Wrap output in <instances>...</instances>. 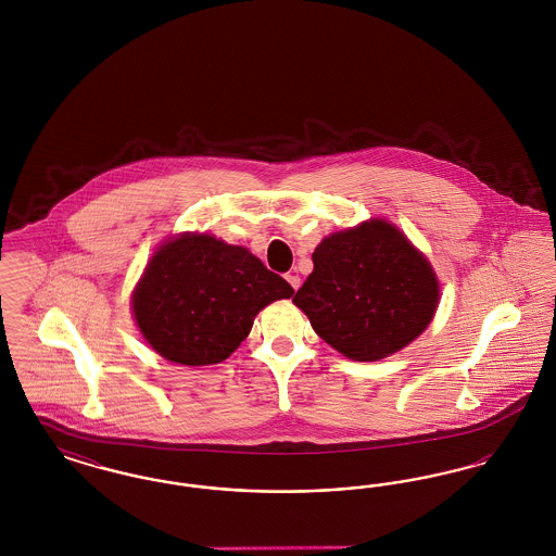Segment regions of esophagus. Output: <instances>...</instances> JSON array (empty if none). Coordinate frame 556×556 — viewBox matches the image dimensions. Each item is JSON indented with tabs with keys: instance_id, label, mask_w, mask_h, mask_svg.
I'll return each instance as SVG.
<instances>
[{
	"instance_id": "esophagus-1",
	"label": "esophagus",
	"mask_w": 556,
	"mask_h": 556,
	"mask_svg": "<svg viewBox=\"0 0 556 556\" xmlns=\"http://www.w3.org/2000/svg\"><path fill=\"white\" fill-rule=\"evenodd\" d=\"M286 279H288V283H290L293 290H298V288H300V283H302V281H300V277H298V273H288V275H286Z\"/></svg>"
}]
</instances>
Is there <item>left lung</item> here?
<instances>
[{
	"mask_svg": "<svg viewBox=\"0 0 556 556\" xmlns=\"http://www.w3.org/2000/svg\"><path fill=\"white\" fill-rule=\"evenodd\" d=\"M313 265L293 304L327 344L352 361H379L410 344L438 308L433 268L386 220L323 239Z\"/></svg>",
	"mask_w": 556,
	"mask_h": 556,
	"instance_id": "obj_1",
	"label": "left lung"
}]
</instances>
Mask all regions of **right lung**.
I'll use <instances>...</instances> for the list:
<instances>
[{
  "label": "right lung",
  "mask_w": 556,
  "mask_h": 556,
  "mask_svg": "<svg viewBox=\"0 0 556 556\" xmlns=\"http://www.w3.org/2000/svg\"><path fill=\"white\" fill-rule=\"evenodd\" d=\"M293 288L241 245L212 236L166 241L132 293V315L160 356L202 367L223 363L266 304Z\"/></svg>",
  "instance_id": "1"
}]
</instances>
